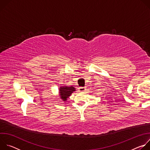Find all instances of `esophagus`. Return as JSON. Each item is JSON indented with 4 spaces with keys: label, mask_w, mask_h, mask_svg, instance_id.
Segmentation results:
<instances>
[{
    "label": "esophagus",
    "mask_w": 150,
    "mask_h": 150,
    "mask_svg": "<svg viewBox=\"0 0 150 150\" xmlns=\"http://www.w3.org/2000/svg\"><path fill=\"white\" fill-rule=\"evenodd\" d=\"M85 88H85V87H79L78 88V91H85V90H86V89H85Z\"/></svg>",
    "instance_id": "esophagus-1"
}]
</instances>
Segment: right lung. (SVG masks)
Here are the masks:
<instances>
[{
	"label": "right lung",
	"mask_w": 150,
	"mask_h": 150,
	"mask_svg": "<svg viewBox=\"0 0 150 150\" xmlns=\"http://www.w3.org/2000/svg\"><path fill=\"white\" fill-rule=\"evenodd\" d=\"M75 90H76L75 88L72 86H71V87H68V86L60 87L59 88V95H60V98L63 101H66L67 100V98Z\"/></svg>",
	"instance_id": "1"
}]
</instances>
